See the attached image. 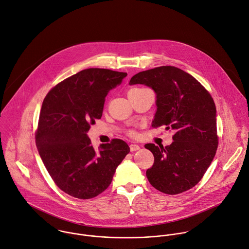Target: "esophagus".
<instances>
[{
	"mask_svg": "<svg viewBox=\"0 0 249 249\" xmlns=\"http://www.w3.org/2000/svg\"><path fill=\"white\" fill-rule=\"evenodd\" d=\"M140 149V145L136 144V143H131L130 144V150L133 152V151H137Z\"/></svg>",
	"mask_w": 249,
	"mask_h": 249,
	"instance_id": "34e87169",
	"label": "esophagus"
}]
</instances>
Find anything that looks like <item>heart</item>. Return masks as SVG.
<instances>
[{
	"mask_svg": "<svg viewBox=\"0 0 249 249\" xmlns=\"http://www.w3.org/2000/svg\"><path fill=\"white\" fill-rule=\"evenodd\" d=\"M142 89H143V88H134V89H131L130 91H139V90H142Z\"/></svg>",
	"mask_w": 249,
	"mask_h": 249,
	"instance_id": "b5f03b06",
	"label": "heart"
}]
</instances>
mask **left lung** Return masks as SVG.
Here are the masks:
<instances>
[{
  "label": "left lung",
  "mask_w": 249,
  "mask_h": 249,
  "mask_svg": "<svg viewBox=\"0 0 249 249\" xmlns=\"http://www.w3.org/2000/svg\"><path fill=\"white\" fill-rule=\"evenodd\" d=\"M130 84H144L155 91L157 110L151 126L176 131L170 145H144L154 156L146 171L148 181L169 195L191 189L204 177L218 146L213 97L195 77L173 66L141 71Z\"/></svg>",
  "instance_id": "8db88e82"
}]
</instances>
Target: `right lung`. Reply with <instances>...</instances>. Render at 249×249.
Masks as SVG:
<instances>
[{"label":"right lung","mask_w":249,"mask_h":249,"mask_svg":"<svg viewBox=\"0 0 249 249\" xmlns=\"http://www.w3.org/2000/svg\"><path fill=\"white\" fill-rule=\"evenodd\" d=\"M127 72L83 70L55 85L45 96L36 132L39 156L55 184L71 197L87 200L104 192L130 152L119 139L96 151L87 136L101 119L107 93Z\"/></svg>","instance_id":"right-lung-1"}]
</instances>
